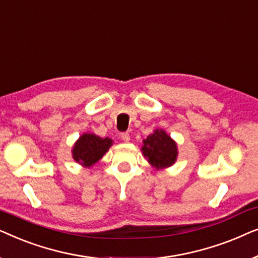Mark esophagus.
Returning a JSON list of instances; mask_svg holds the SVG:
<instances>
[{"instance_id": "1", "label": "esophagus", "mask_w": 258, "mask_h": 258, "mask_svg": "<svg viewBox=\"0 0 258 258\" xmlns=\"http://www.w3.org/2000/svg\"><path fill=\"white\" fill-rule=\"evenodd\" d=\"M121 139L124 141V142H129L130 141V135L128 133H123V134H121Z\"/></svg>"}]
</instances>
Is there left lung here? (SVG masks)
<instances>
[{"mask_svg": "<svg viewBox=\"0 0 258 258\" xmlns=\"http://www.w3.org/2000/svg\"><path fill=\"white\" fill-rule=\"evenodd\" d=\"M141 150L151 167L157 170L174 165L178 156L177 143L163 129H155L153 134L143 140Z\"/></svg>", "mask_w": 258, "mask_h": 258, "instance_id": "left-lung-1", "label": "left lung"}]
</instances>
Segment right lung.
I'll return each instance as SVG.
<instances>
[{"mask_svg":"<svg viewBox=\"0 0 258 258\" xmlns=\"http://www.w3.org/2000/svg\"><path fill=\"white\" fill-rule=\"evenodd\" d=\"M111 146L112 140L109 137L103 139L95 134L84 133L74 143L72 155L76 163L90 168L104 156Z\"/></svg>","mask_w":258,"mask_h":258,"instance_id":"add662e5","label":"right lung"}]
</instances>
